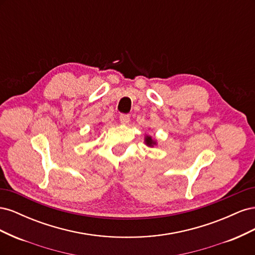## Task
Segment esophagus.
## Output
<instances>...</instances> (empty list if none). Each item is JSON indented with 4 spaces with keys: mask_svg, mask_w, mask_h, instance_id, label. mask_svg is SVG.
<instances>
[{
    "mask_svg": "<svg viewBox=\"0 0 255 255\" xmlns=\"http://www.w3.org/2000/svg\"><path fill=\"white\" fill-rule=\"evenodd\" d=\"M129 115H127V114H122L120 115V122L122 123V125H128V123L129 122Z\"/></svg>",
    "mask_w": 255,
    "mask_h": 255,
    "instance_id": "34e87169",
    "label": "esophagus"
}]
</instances>
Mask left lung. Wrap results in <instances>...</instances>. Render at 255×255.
<instances>
[{"instance_id":"left-lung-1","label":"left lung","mask_w":255,"mask_h":255,"mask_svg":"<svg viewBox=\"0 0 255 255\" xmlns=\"http://www.w3.org/2000/svg\"><path fill=\"white\" fill-rule=\"evenodd\" d=\"M144 143L148 145V146H150V148H152V146H154V145L156 144V140L152 139L151 136L145 135V137H144Z\"/></svg>"}]
</instances>
